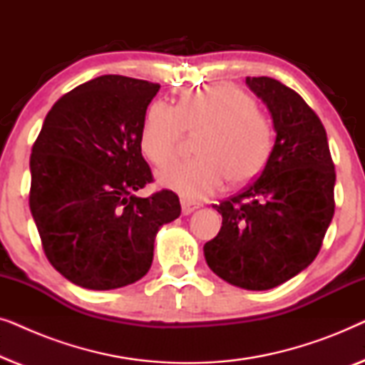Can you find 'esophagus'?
Segmentation results:
<instances>
[{
	"label": "esophagus",
	"instance_id": "obj_1",
	"mask_svg": "<svg viewBox=\"0 0 365 365\" xmlns=\"http://www.w3.org/2000/svg\"><path fill=\"white\" fill-rule=\"evenodd\" d=\"M201 206V204L192 201V199H189L186 196L181 197V207H182V214H191L192 211H196V209Z\"/></svg>",
	"mask_w": 365,
	"mask_h": 365
}]
</instances>
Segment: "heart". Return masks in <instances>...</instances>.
<instances>
[{"instance_id":"1","label":"heart","mask_w":365,"mask_h":365,"mask_svg":"<svg viewBox=\"0 0 365 365\" xmlns=\"http://www.w3.org/2000/svg\"><path fill=\"white\" fill-rule=\"evenodd\" d=\"M187 133L197 134V156L158 176L163 186L191 197L216 192L226 179L231 186L251 181L266 166L274 144L271 119L251 94L234 84L186 91L176 106L154 103L141 128V151L156 166H168Z\"/></svg>"}]
</instances>
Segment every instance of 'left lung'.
Wrapping results in <instances>:
<instances>
[{
  "instance_id": "1",
  "label": "left lung",
  "mask_w": 365,
  "mask_h": 365,
  "mask_svg": "<svg viewBox=\"0 0 365 365\" xmlns=\"http://www.w3.org/2000/svg\"><path fill=\"white\" fill-rule=\"evenodd\" d=\"M246 83L267 104L276 143L256 181L214 204L222 227L204 244V256L229 284L266 291L321 251L336 207V169L324 124L294 89L267 76Z\"/></svg>"
}]
</instances>
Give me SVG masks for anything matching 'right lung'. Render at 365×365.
<instances>
[{
    "mask_svg": "<svg viewBox=\"0 0 365 365\" xmlns=\"http://www.w3.org/2000/svg\"><path fill=\"white\" fill-rule=\"evenodd\" d=\"M158 83L104 74L49 109L33 144L29 209L48 261L76 286L108 291L149 271L154 237L181 214L176 192H134L153 182L141 154Z\"/></svg>",
    "mask_w": 365,
    "mask_h": 365,
    "instance_id": "1",
    "label": "right lung"
}]
</instances>
